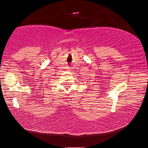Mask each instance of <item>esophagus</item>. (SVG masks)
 I'll list each match as a JSON object with an SVG mask.
<instances>
[{
    "mask_svg": "<svg viewBox=\"0 0 148 148\" xmlns=\"http://www.w3.org/2000/svg\"><path fill=\"white\" fill-rule=\"evenodd\" d=\"M71 69H72V68H71L70 67H67V70L71 71Z\"/></svg>",
    "mask_w": 148,
    "mask_h": 148,
    "instance_id": "1",
    "label": "esophagus"
}]
</instances>
